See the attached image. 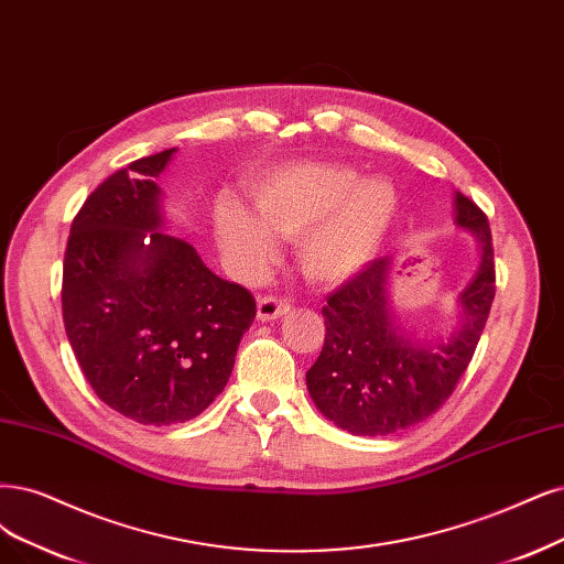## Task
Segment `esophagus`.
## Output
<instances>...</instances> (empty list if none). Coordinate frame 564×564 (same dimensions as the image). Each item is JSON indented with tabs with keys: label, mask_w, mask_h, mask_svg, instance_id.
<instances>
[{
	"label": "esophagus",
	"mask_w": 564,
	"mask_h": 564,
	"mask_svg": "<svg viewBox=\"0 0 564 564\" xmlns=\"http://www.w3.org/2000/svg\"><path fill=\"white\" fill-rule=\"evenodd\" d=\"M290 311V304L281 297H274V295H264L258 300V318L262 323H269V321H276L281 316H285Z\"/></svg>",
	"instance_id": "esophagus-1"
}]
</instances>
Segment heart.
<instances>
[{
  "instance_id": "obj_1",
  "label": "heart",
  "mask_w": 564,
  "mask_h": 564,
  "mask_svg": "<svg viewBox=\"0 0 564 564\" xmlns=\"http://www.w3.org/2000/svg\"><path fill=\"white\" fill-rule=\"evenodd\" d=\"M256 212L235 199L216 208L225 253L248 274L276 256V237L300 239L297 258L314 283H341L362 271L400 214V193L386 176H360L337 162H293L250 183Z\"/></svg>"
}]
</instances>
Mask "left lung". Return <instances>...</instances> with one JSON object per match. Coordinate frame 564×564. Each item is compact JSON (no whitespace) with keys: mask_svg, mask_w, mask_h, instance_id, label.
I'll return each mask as SVG.
<instances>
[{"mask_svg":"<svg viewBox=\"0 0 564 564\" xmlns=\"http://www.w3.org/2000/svg\"><path fill=\"white\" fill-rule=\"evenodd\" d=\"M455 225L481 243V264L457 297L463 323L446 341H419L394 323L390 258L373 260L327 297L325 344L306 371V388L337 427L386 436L419 425L442 409L471 362L495 300L492 237L486 214L460 193Z\"/></svg>","mask_w":564,"mask_h":564,"instance_id":"1","label":"left lung"}]
</instances>
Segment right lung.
Here are the masks:
<instances>
[{"label":"right lung","instance_id":"right-lung-1","mask_svg":"<svg viewBox=\"0 0 564 564\" xmlns=\"http://www.w3.org/2000/svg\"><path fill=\"white\" fill-rule=\"evenodd\" d=\"M176 149L111 174L83 202L62 267V318L97 398L141 425L199 415L256 318L246 288L162 232L155 178Z\"/></svg>","mask_w":564,"mask_h":564}]
</instances>
